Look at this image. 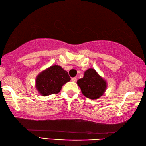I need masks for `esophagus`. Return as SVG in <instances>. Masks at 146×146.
<instances>
[{"label":"esophagus","mask_w":146,"mask_h":146,"mask_svg":"<svg viewBox=\"0 0 146 146\" xmlns=\"http://www.w3.org/2000/svg\"><path fill=\"white\" fill-rule=\"evenodd\" d=\"M71 81H72L73 82H75L76 81V78H75V77H73V78H71Z\"/></svg>","instance_id":"obj_1"}]
</instances>
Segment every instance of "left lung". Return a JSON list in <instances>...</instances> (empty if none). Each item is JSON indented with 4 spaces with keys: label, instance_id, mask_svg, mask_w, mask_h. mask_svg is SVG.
<instances>
[{
    "label": "left lung",
    "instance_id": "left-lung-1",
    "mask_svg": "<svg viewBox=\"0 0 146 146\" xmlns=\"http://www.w3.org/2000/svg\"><path fill=\"white\" fill-rule=\"evenodd\" d=\"M83 95L95 100L102 97L107 88V82L93 68H89L84 73L82 78L77 81Z\"/></svg>",
    "mask_w": 146,
    "mask_h": 146
}]
</instances>
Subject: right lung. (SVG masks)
Segmentation results:
<instances>
[{
    "label": "right lung",
    "instance_id": "1",
    "mask_svg": "<svg viewBox=\"0 0 146 146\" xmlns=\"http://www.w3.org/2000/svg\"><path fill=\"white\" fill-rule=\"evenodd\" d=\"M70 80L66 71L60 66L53 65L37 76L36 87L40 94L48 96L60 92L63 85Z\"/></svg>",
    "mask_w": 146,
    "mask_h": 146
}]
</instances>
